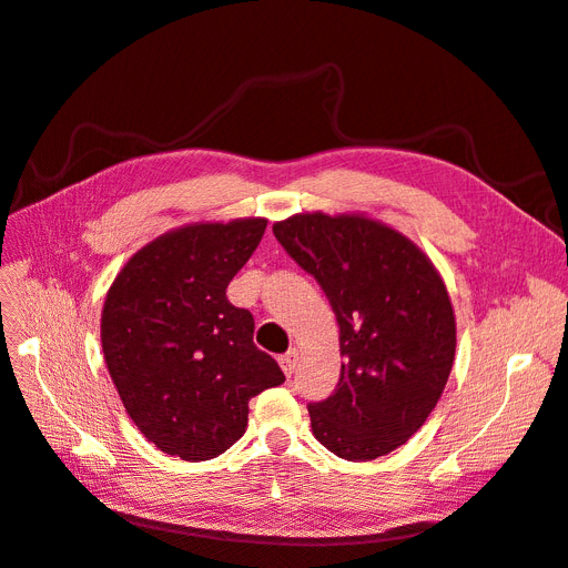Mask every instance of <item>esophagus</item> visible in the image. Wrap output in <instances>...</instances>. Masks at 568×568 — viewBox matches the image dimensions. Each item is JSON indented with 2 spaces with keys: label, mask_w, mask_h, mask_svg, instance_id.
Returning <instances> with one entry per match:
<instances>
[{
  "label": "esophagus",
  "mask_w": 568,
  "mask_h": 568,
  "mask_svg": "<svg viewBox=\"0 0 568 568\" xmlns=\"http://www.w3.org/2000/svg\"><path fill=\"white\" fill-rule=\"evenodd\" d=\"M297 365H300V351H295V347L287 355L281 357V367H283L285 376H293L297 372Z\"/></svg>",
  "instance_id": "34e87169"
}]
</instances>
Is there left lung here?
I'll use <instances>...</instances> for the list:
<instances>
[{"label": "left lung", "mask_w": 568, "mask_h": 568, "mask_svg": "<svg viewBox=\"0 0 568 568\" xmlns=\"http://www.w3.org/2000/svg\"><path fill=\"white\" fill-rule=\"evenodd\" d=\"M273 235L326 293L341 326L336 394L310 403L331 454L374 460L403 446L439 403L456 355V316L419 246L362 213H297Z\"/></svg>", "instance_id": "1"}]
</instances>
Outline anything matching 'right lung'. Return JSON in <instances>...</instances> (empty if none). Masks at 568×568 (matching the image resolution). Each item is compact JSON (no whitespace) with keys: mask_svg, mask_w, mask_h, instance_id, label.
Masks as SVG:
<instances>
[{"mask_svg":"<svg viewBox=\"0 0 568 568\" xmlns=\"http://www.w3.org/2000/svg\"><path fill=\"white\" fill-rule=\"evenodd\" d=\"M264 230L266 217L170 230L108 290L100 341L112 384L139 432L170 456L225 454L246 429L250 398L285 382L254 345V316L225 295Z\"/></svg>","mask_w":568,"mask_h":568,"instance_id":"add662e5","label":"right lung"}]
</instances>
